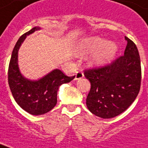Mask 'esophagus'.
I'll return each instance as SVG.
<instances>
[{
	"label": "esophagus",
	"instance_id": "obj_1",
	"mask_svg": "<svg viewBox=\"0 0 148 148\" xmlns=\"http://www.w3.org/2000/svg\"><path fill=\"white\" fill-rule=\"evenodd\" d=\"M83 77H84L83 72L77 71L76 74H75V80H80V79L83 78Z\"/></svg>",
	"mask_w": 148,
	"mask_h": 148
}]
</instances>
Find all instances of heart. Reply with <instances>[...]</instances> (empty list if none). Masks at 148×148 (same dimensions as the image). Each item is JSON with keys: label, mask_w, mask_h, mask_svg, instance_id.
I'll return each mask as SVG.
<instances>
[{"label": "heart", "mask_w": 148, "mask_h": 148, "mask_svg": "<svg viewBox=\"0 0 148 148\" xmlns=\"http://www.w3.org/2000/svg\"><path fill=\"white\" fill-rule=\"evenodd\" d=\"M82 53H94L97 51L93 58V62L97 65H103L114 57L117 46L114 43L106 42L103 38L95 37L88 38L81 45Z\"/></svg>", "instance_id": "b5f03b06"}]
</instances>
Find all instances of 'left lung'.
I'll return each mask as SVG.
<instances>
[{
  "label": "left lung",
  "instance_id": "left-lung-1",
  "mask_svg": "<svg viewBox=\"0 0 148 148\" xmlns=\"http://www.w3.org/2000/svg\"><path fill=\"white\" fill-rule=\"evenodd\" d=\"M127 41L124 55L103 66L84 70L90 82L86 99L88 110L97 117L111 118L121 114L131 106L139 94L141 67L134 43Z\"/></svg>",
  "mask_w": 148,
  "mask_h": 148
}]
</instances>
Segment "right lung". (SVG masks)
Instances as JSON below:
<instances>
[{
	"instance_id": "1",
	"label": "right lung",
	"mask_w": 148,
	"mask_h": 148,
	"mask_svg": "<svg viewBox=\"0 0 148 148\" xmlns=\"http://www.w3.org/2000/svg\"><path fill=\"white\" fill-rule=\"evenodd\" d=\"M39 29L34 27L20 37L12 51L8 74L9 87L15 101L22 109L33 115L44 114L52 110L57 103L58 87L71 81L75 77L66 76L58 69L39 81H29L22 76L17 64L18 49L27 35Z\"/></svg>"
}]
</instances>
